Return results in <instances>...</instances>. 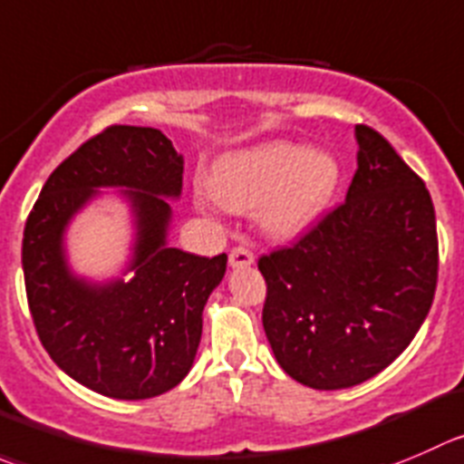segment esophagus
Instances as JSON below:
<instances>
[{
  "mask_svg": "<svg viewBox=\"0 0 464 464\" xmlns=\"http://www.w3.org/2000/svg\"><path fill=\"white\" fill-rule=\"evenodd\" d=\"M228 265L233 269L249 267V265H254V254L246 246H233L231 254H228Z\"/></svg>",
  "mask_w": 464,
  "mask_h": 464,
  "instance_id": "esophagus-1",
  "label": "esophagus"
}]
</instances>
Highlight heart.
I'll return each instance as SVG.
<instances>
[{
    "label": "heart",
    "instance_id": "obj_1",
    "mask_svg": "<svg viewBox=\"0 0 464 464\" xmlns=\"http://www.w3.org/2000/svg\"><path fill=\"white\" fill-rule=\"evenodd\" d=\"M340 179L331 151L272 140L215 160L206 190L228 213H258L260 228L274 240H292L326 213Z\"/></svg>",
    "mask_w": 464,
    "mask_h": 464
}]
</instances>
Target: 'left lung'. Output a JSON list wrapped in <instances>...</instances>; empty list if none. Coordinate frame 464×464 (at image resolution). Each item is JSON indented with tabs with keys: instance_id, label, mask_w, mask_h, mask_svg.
Returning a JSON list of instances; mask_svg holds the SVG:
<instances>
[{
	"instance_id": "1",
	"label": "left lung",
	"mask_w": 464,
	"mask_h": 464,
	"mask_svg": "<svg viewBox=\"0 0 464 464\" xmlns=\"http://www.w3.org/2000/svg\"><path fill=\"white\" fill-rule=\"evenodd\" d=\"M356 142L344 204L295 246L258 260L274 358L313 390L361 385L401 356L438 283L435 208L424 181L374 129L358 124Z\"/></svg>"
}]
</instances>
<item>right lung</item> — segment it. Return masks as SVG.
I'll list each match as a JSON object with an SVG mask.
<instances>
[{"label": "right lung", "instance_id": "obj_1", "mask_svg": "<svg viewBox=\"0 0 464 464\" xmlns=\"http://www.w3.org/2000/svg\"><path fill=\"white\" fill-rule=\"evenodd\" d=\"M106 187L132 210V256L120 277L90 282L69 267L64 233ZM181 188L183 156L172 140L159 129L120 124L53 169L26 219L22 269L40 342L70 379L103 397H159L195 362L201 314L227 254L204 258L168 245L169 199Z\"/></svg>", "mask_w": 464, "mask_h": 464}]
</instances>
